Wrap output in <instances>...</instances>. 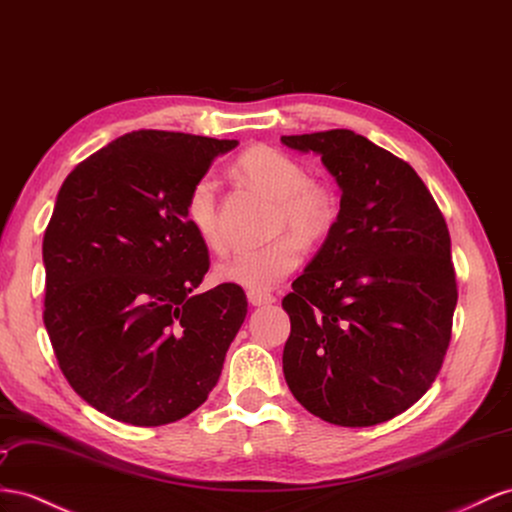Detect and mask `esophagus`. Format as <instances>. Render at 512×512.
Returning a JSON list of instances; mask_svg holds the SVG:
<instances>
[{
  "instance_id": "esophagus-1",
  "label": "esophagus",
  "mask_w": 512,
  "mask_h": 512,
  "mask_svg": "<svg viewBox=\"0 0 512 512\" xmlns=\"http://www.w3.org/2000/svg\"><path fill=\"white\" fill-rule=\"evenodd\" d=\"M248 303H251L253 307H261V305H272L274 303V296L272 294H266V292H248L246 294Z\"/></svg>"
}]
</instances>
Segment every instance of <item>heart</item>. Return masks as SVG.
I'll return each instance as SVG.
<instances>
[{
	"mask_svg": "<svg viewBox=\"0 0 512 512\" xmlns=\"http://www.w3.org/2000/svg\"><path fill=\"white\" fill-rule=\"evenodd\" d=\"M238 168L255 188L277 201V227H287L294 235H281L257 248H240L220 261L214 268V277L220 283L266 292L298 268L303 259V246L298 240L318 242L331 231L337 218V203L329 188L309 179L307 168L296 157L274 147L246 151ZM186 218L207 248L212 251L225 248V235L218 218L216 181L209 175L192 183L186 199Z\"/></svg>",
	"mask_w": 512,
	"mask_h": 512,
	"instance_id": "b5f03b06",
	"label": "heart"
}]
</instances>
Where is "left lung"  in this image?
Segmentation results:
<instances>
[{
  "instance_id": "obj_1",
  "label": "left lung",
  "mask_w": 512,
  "mask_h": 512,
  "mask_svg": "<svg viewBox=\"0 0 512 512\" xmlns=\"http://www.w3.org/2000/svg\"><path fill=\"white\" fill-rule=\"evenodd\" d=\"M281 142L318 153L342 190L322 248L283 298L287 387L329 424L387 422L435 383L450 346L448 225L415 170L355 131Z\"/></svg>"
}]
</instances>
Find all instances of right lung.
I'll return each instance as SVG.
<instances>
[{"label": "right lung", "mask_w": 512, "mask_h": 512, "mask_svg": "<svg viewBox=\"0 0 512 512\" xmlns=\"http://www.w3.org/2000/svg\"><path fill=\"white\" fill-rule=\"evenodd\" d=\"M235 147L140 129L62 183L43 238V320L69 385L112 419L177 422L218 383L248 303L231 283L194 294L209 255L186 199L214 157Z\"/></svg>", "instance_id": "obj_1"}]
</instances>
